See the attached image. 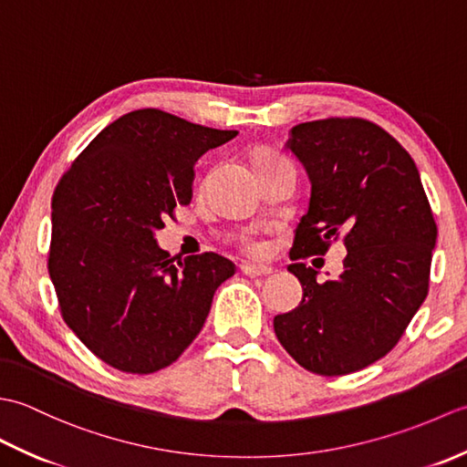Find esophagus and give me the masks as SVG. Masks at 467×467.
<instances>
[{"mask_svg":"<svg viewBox=\"0 0 467 467\" xmlns=\"http://www.w3.org/2000/svg\"><path fill=\"white\" fill-rule=\"evenodd\" d=\"M241 271H243L246 276H266V275H271V273H273L271 266L251 265V263H244V265L241 266Z\"/></svg>","mask_w":467,"mask_h":467,"instance_id":"esophagus-1","label":"esophagus"}]
</instances>
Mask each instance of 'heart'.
Returning <instances> with one entry per match:
<instances>
[{"label":"heart","mask_w":467,"mask_h":467,"mask_svg":"<svg viewBox=\"0 0 467 467\" xmlns=\"http://www.w3.org/2000/svg\"><path fill=\"white\" fill-rule=\"evenodd\" d=\"M275 161H281V158L275 156V154H261L254 161V166L265 164V162H275ZM243 249H244V253H249L251 256H263L266 253V244L259 239H254L253 234H246L243 239Z\"/></svg>","instance_id":"b5f03b06"}]
</instances>
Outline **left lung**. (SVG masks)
<instances>
[{
    "label": "left lung",
    "mask_w": 467,
    "mask_h": 467,
    "mask_svg": "<svg viewBox=\"0 0 467 467\" xmlns=\"http://www.w3.org/2000/svg\"><path fill=\"white\" fill-rule=\"evenodd\" d=\"M311 181L309 211L291 259L325 254L343 236L347 256L335 281L289 265L303 301L275 317L276 339L313 373L359 371L398 345L428 296L438 226L408 150L363 118L296 124L285 144Z\"/></svg>",
    "instance_id": "8db88e82"
}]
</instances>
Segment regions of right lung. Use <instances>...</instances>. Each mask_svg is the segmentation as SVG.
<instances>
[{"mask_svg": "<svg viewBox=\"0 0 467 467\" xmlns=\"http://www.w3.org/2000/svg\"><path fill=\"white\" fill-rule=\"evenodd\" d=\"M236 134L144 108L106 126L57 182L49 279L64 321L104 363L138 375L174 363L234 275L216 253L171 259L154 233L191 204L198 158Z\"/></svg>", "mask_w": 467, "mask_h": 467, "instance_id": "add662e5", "label": "right lung"}]
</instances>
